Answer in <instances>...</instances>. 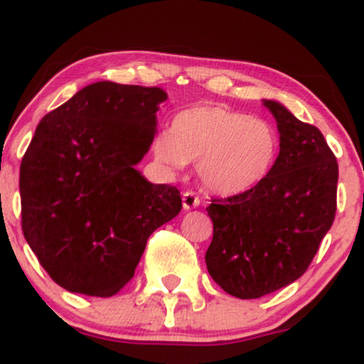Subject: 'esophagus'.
I'll list each match as a JSON object with an SVG mask.
<instances>
[{
	"mask_svg": "<svg viewBox=\"0 0 364 364\" xmlns=\"http://www.w3.org/2000/svg\"><path fill=\"white\" fill-rule=\"evenodd\" d=\"M198 205H200V198L193 193V191H186V193H183V208H185V210L196 208Z\"/></svg>",
	"mask_w": 364,
	"mask_h": 364,
	"instance_id": "1",
	"label": "esophagus"
}]
</instances>
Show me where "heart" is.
<instances>
[{
  "label": "heart",
  "mask_w": 364,
  "mask_h": 364,
  "mask_svg": "<svg viewBox=\"0 0 364 364\" xmlns=\"http://www.w3.org/2000/svg\"><path fill=\"white\" fill-rule=\"evenodd\" d=\"M279 150L281 140L272 123L217 104L178 112L169 133L157 135L152 145L156 161L169 171L196 162L202 185L223 196L260 185L274 169Z\"/></svg>",
  "instance_id": "b5f03b06"
}]
</instances>
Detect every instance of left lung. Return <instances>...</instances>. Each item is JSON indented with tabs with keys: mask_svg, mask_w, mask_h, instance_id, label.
<instances>
[{
	"mask_svg": "<svg viewBox=\"0 0 364 364\" xmlns=\"http://www.w3.org/2000/svg\"><path fill=\"white\" fill-rule=\"evenodd\" d=\"M263 106L281 135L274 169L253 190L207 207L214 224L208 274L241 299L262 298L301 277L337 208L339 166L320 129L281 102L263 99Z\"/></svg>",
	"mask_w": 364,
	"mask_h": 364,
	"instance_id": "1",
	"label": "left lung"
}]
</instances>
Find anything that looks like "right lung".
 <instances>
[{
  "label": "right lung",
  "instance_id": "obj_1",
  "mask_svg": "<svg viewBox=\"0 0 364 364\" xmlns=\"http://www.w3.org/2000/svg\"><path fill=\"white\" fill-rule=\"evenodd\" d=\"M166 99L159 87L95 82L37 124L20 166L22 231L66 291L116 294L149 236L181 210L176 186L154 185L135 169Z\"/></svg>",
  "mask_w": 364,
  "mask_h": 364
}]
</instances>
